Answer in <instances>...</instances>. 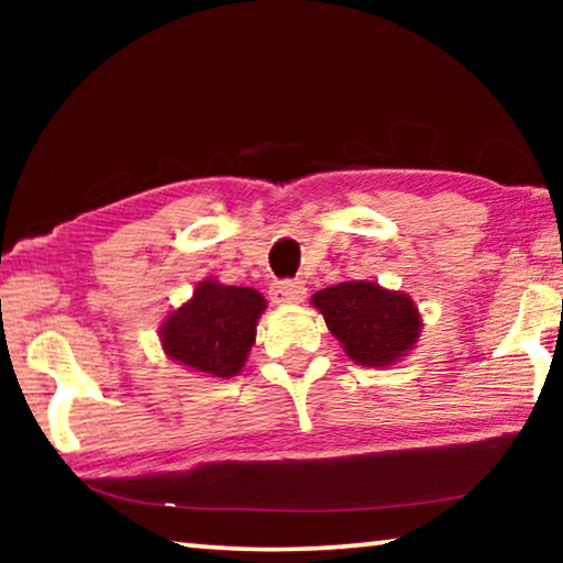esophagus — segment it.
Returning a JSON list of instances; mask_svg holds the SVG:
<instances>
[{"label": "esophagus", "instance_id": "34e87169", "mask_svg": "<svg viewBox=\"0 0 563 563\" xmlns=\"http://www.w3.org/2000/svg\"><path fill=\"white\" fill-rule=\"evenodd\" d=\"M305 295H308V290H305L302 283H292V280H278L271 285V300L278 302V305H290V302H302Z\"/></svg>", "mask_w": 563, "mask_h": 563}]
</instances>
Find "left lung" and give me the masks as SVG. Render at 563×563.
I'll use <instances>...</instances> for the list:
<instances>
[{
    "instance_id": "8db88e82",
    "label": "left lung",
    "mask_w": 563,
    "mask_h": 563,
    "mask_svg": "<svg viewBox=\"0 0 563 563\" xmlns=\"http://www.w3.org/2000/svg\"><path fill=\"white\" fill-rule=\"evenodd\" d=\"M328 330L350 360L365 367H387L417 345L422 320L409 295L385 290L369 280L332 285L312 295Z\"/></svg>"
}]
</instances>
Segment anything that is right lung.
<instances>
[{
	"instance_id": "add662e5",
	"label": "right lung",
	"mask_w": 563,
	"mask_h": 563,
	"mask_svg": "<svg viewBox=\"0 0 563 563\" xmlns=\"http://www.w3.org/2000/svg\"><path fill=\"white\" fill-rule=\"evenodd\" d=\"M263 310L265 298L258 290L203 280L194 298L164 320L161 345L190 373L233 377L245 365Z\"/></svg>"
}]
</instances>
